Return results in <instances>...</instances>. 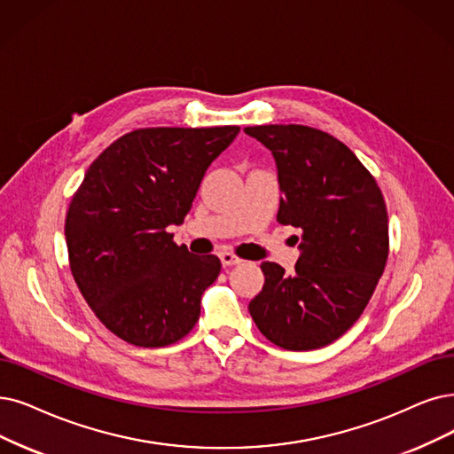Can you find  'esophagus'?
<instances>
[{
  "label": "esophagus",
  "mask_w": 454,
  "mask_h": 454,
  "mask_svg": "<svg viewBox=\"0 0 454 454\" xmlns=\"http://www.w3.org/2000/svg\"><path fill=\"white\" fill-rule=\"evenodd\" d=\"M220 261L223 266H234V264H240L242 259L234 255V253H229V251H222L220 253Z\"/></svg>",
  "instance_id": "esophagus-1"
}]
</instances>
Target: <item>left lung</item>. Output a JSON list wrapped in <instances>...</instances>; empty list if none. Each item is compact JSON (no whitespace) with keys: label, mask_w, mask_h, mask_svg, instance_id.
Here are the masks:
<instances>
[{"label":"left lung","mask_w":454,"mask_h":454,"mask_svg":"<svg viewBox=\"0 0 454 454\" xmlns=\"http://www.w3.org/2000/svg\"><path fill=\"white\" fill-rule=\"evenodd\" d=\"M246 134L276 158L278 222L301 231L296 274L262 262L264 286L249 313L285 350L328 347L365 311L384 274L389 225L382 190L347 145L311 126H247Z\"/></svg>","instance_id":"8db88e82"}]
</instances>
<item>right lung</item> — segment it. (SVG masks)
I'll return each mask as SVG.
<instances>
[{"mask_svg": "<svg viewBox=\"0 0 454 454\" xmlns=\"http://www.w3.org/2000/svg\"><path fill=\"white\" fill-rule=\"evenodd\" d=\"M239 132L139 129L89 166L65 220L68 262L82 296L119 339L168 347L199 320L222 262L176 246L168 227L184 222L207 168Z\"/></svg>", "mask_w": 454, "mask_h": 454, "instance_id": "add662e5", "label": "right lung"}]
</instances>
